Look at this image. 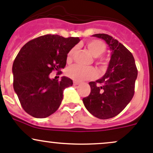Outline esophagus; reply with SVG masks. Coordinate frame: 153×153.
<instances>
[{"label": "esophagus", "mask_w": 153, "mask_h": 153, "mask_svg": "<svg viewBox=\"0 0 153 153\" xmlns=\"http://www.w3.org/2000/svg\"><path fill=\"white\" fill-rule=\"evenodd\" d=\"M80 84V83L78 82V81H74V82H73V84H74V85H75V86L78 85V84Z\"/></svg>", "instance_id": "obj_1"}]
</instances>
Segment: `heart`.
I'll use <instances>...</instances> for the list:
<instances>
[{
  "label": "heart",
  "mask_w": 153,
  "mask_h": 153,
  "mask_svg": "<svg viewBox=\"0 0 153 153\" xmlns=\"http://www.w3.org/2000/svg\"><path fill=\"white\" fill-rule=\"evenodd\" d=\"M86 47L90 51L91 53L92 54L94 57L98 58L101 56V55L105 52L106 47V44L103 41H99V40H92L87 42ZM75 52V48H72L70 49L67 54V60L68 62L72 60V56ZM98 63L101 65H104L105 64L104 60L99 59ZM67 75L69 78L75 81H84V80L92 79L96 76V72L95 69L90 67H83V66L78 65V64H75L71 67H69L67 69Z\"/></svg>",
  "instance_id": "1"
}]
</instances>
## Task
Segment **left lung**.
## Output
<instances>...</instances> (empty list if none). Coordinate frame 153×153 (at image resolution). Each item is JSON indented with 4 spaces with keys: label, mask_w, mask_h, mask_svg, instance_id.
<instances>
[{
    "label": "left lung",
    "mask_w": 153,
    "mask_h": 153,
    "mask_svg": "<svg viewBox=\"0 0 153 153\" xmlns=\"http://www.w3.org/2000/svg\"><path fill=\"white\" fill-rule=\"evenodd\" d=\"M112 51L105 75L89 83V95L83 98L86 109L96 118L108 119L120 113L130 102L138 76L132 54L116 39L106 34H95Z\"/></svg>",
    "instance_id": "8db88e82"
}]
</instances>
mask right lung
<instances>
[{"label": "right lung", "instance_id": "add662e5", "mask_svg": "<svg viewBox=\"0 0 153 153\" xmlns=\"http://www.w3.org/2000/svg\"><path fill=\"white\" fill-rule=\"evenodd\" d=\"M79 41V38L45 35L31 40L19 51L12 65L13 87L29 115L47 118L59 108L63 92L73 82L66 76L61 81L51 79L49 74L65 67L68 52Z\"/></svg>", "mask_w": 153, "mask_h": 153}]
</instances>
